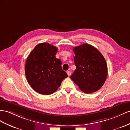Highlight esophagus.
Returning <instances> with one entry per match:
<instances>
[{
	"label": "esophagus",
	"instance_id": "obj_1",
	"mask_svg": "<svg viewBox=\"0 0 130 130\" xmlns=\"http://www.w3.org/2000/svg\"><path fill=\"white\" fill-rule=\"evenodd\" d=\"M67 74L68 76H70L71 74V72L70 71H67Z\"/></svg>",
	"mask_w": 130,
	"mask_h": 130
}]
</instances>
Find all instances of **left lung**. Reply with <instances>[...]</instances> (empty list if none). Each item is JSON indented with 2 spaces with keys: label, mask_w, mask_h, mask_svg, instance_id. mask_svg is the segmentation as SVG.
I'll return each mask as SVG.
<instances>
[{
  "label": "left lung",
  "mask_w": 130,
  "mask_h": 130,
  "mask_svg": "<svg viewBox=\"0 0 130 130\" xmlns=\"http://www.w3.org/2000/svg\"><path fill=\"white\" fill-rule=\"evenodd\" d=\"M76 70L71 79L86 93L101 88L108 75L107 65L104 56L94 46L85 43L73 48Z\"/></svg>",
  "instance_id": "1"
}]
</instances>
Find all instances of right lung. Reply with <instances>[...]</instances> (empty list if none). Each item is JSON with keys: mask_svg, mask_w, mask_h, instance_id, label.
Returning a JSON list of instances; mask_svg holds the SVG:
<instances>
[{"mask_svg": "<svg viewBox=\"0 0 130 130\" xmlns=\"http://www.w3.org/2000/svg\"><path fill=\"white\" fill-rule=\"evenodd\" d=\"M56 46L47 43L37 45L26 60L25 71L29 85L43 95L55 92L64 78L68 77L61 68V61L56 58Z\"/></svg>", "mask_w": 130, "mask_h": 130, "instance_id": "add662e5", "label": "right lung"}]
</instances>
